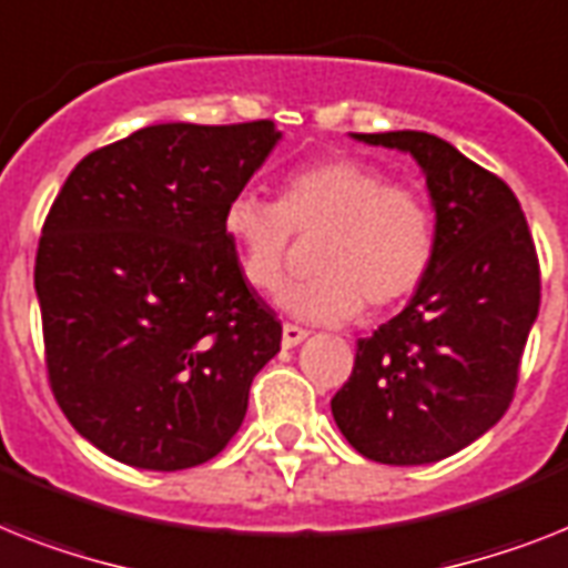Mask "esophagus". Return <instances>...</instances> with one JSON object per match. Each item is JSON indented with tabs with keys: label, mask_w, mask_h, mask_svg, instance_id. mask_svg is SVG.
<instances>
[{
	"label": "esophagus",
	"mask_w": 568,
	"mask_h": 568,
	"mask_svg": "<svg viewBox=\"0 0 568 568\" xmlns=\"http://www.w3.org/2000/svg\"><path fill=\"white\" fill-rule=\"evenodd\" d=\"M306 338H308V332L303 329V326H294V324L283 326V347L285 349L297 347V344H303Z\"/></svg>",
	"instance_id": "34e87169"
}]
</instances>
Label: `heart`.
<instances>
[{"instance_id": "b5f03b06", "label": "heart", "mask_w": 568, "mask_h": 568, "mask_svg": "<svg viewBox=\"0 0 568 568\" xmlns=\"http://www.w3.org/2000/svg\"><path fill=\"white\" fill-rule=\"evenodd\" d=\"M221 230L253 288L271 292L294 233L324 230L312 280L276 292V306L306 324H347L367 306L385 308L414 292L435 256V221L419 192L385 183L356 156H329L288 174L280 201L239 192Z\"/></svg>"}]
</instances>
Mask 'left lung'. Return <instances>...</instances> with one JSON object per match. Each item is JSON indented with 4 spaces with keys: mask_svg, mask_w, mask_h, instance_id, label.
<instances>
[{
    "mask_svg": "<svg viewBox=\"0 0 568 568\" xmlns=\"http://www.w3.org/2000/svg\"><path fill=\"white\" fill-rule=\"evenodd\" d=\"M412 154L435 210V256L408 306L358 341L332 417L390 467L444 460L490 432L514 399L539 312V265L505 180L423 131L349 133Z\"/></svg>",
    "mask_w": 568,
    "mask_h": 568,
    "instance_id": "1",
    "label": "left lung"
}]
</instances>
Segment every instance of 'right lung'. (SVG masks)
Returning <instances> with one entry per match:
<instances>
[{
  "label": "right lung",
  "instance_id": "obj_1",
  "mask_svg": "<svg viewBox=\"0 0 568 568\" xmlns=\"http://www.w3.org/2000/svg\"><path fill=\"white\" fill-rule=\"evenodd\" d=\"M280 140L274 122L149 124L87 154L52 204L34 288L54 399L128 467L215 458L280 353L221 230Z\"/></svg>",
  "mask_w": 568,
  "mask_h": 568
}]
</instances>
